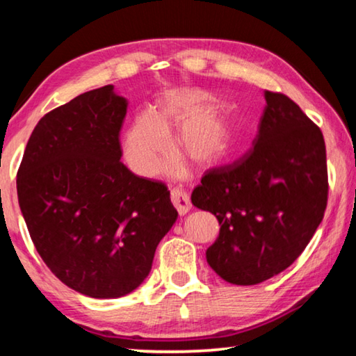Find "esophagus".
Segmentation results:
<instances>
[{"mask_svg":"<svg viewBox=\"0 0 356 356\" xmlns=\"http://www.w3.org/2000/svg\"><path fill=\"white\" fill-rule=\"evenodd\" d=\"M171 201L174 204V207L177 209L179 215H186L191 210L190 197L182 190H177V188L172 190L171 191Z\"/></svg>","mask_w":356,"mask_h":356,"instance_id":"obj_1","label":"esophagus"}]
</instances>
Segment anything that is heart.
I'll use <instances>...</instances> for the list:
<instances>
[{"label": "heart", "mask_w": 356, "mask_h": 356, "mask_svg": "<svg viewBox=\"0 0 356 356\" xmlns=\"http://www.w3.org/2000/svg\"><path fill=\"white\" fill-rule=\"evenodd\" d=\"M215 94L202 89L174 91L161 99L152 111L131 122L120 138V147L127 166L138 176L152 174L171 146L182 152L197 170H209L226 159L236 143V122L225 104H215ZM161 171L180 177L186 166L180 159L170 160Z\"/></svg>", "instance_id": "b5f03b06"}]
</instances>
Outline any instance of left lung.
Segmentation results:
<instances>
[{
  "instance_id": "left-lung-1",
  "label": "left lung",
  "mask_w": 356,
  "mask_h": 356,
  "mask_svg": "<svg viewBox=\"0 0 356 356\" xmlns=\"http://www.w3.org/2000/svg\"><path fill=\"white\" fill-rule=\"evenodd\" d=\"M267 105L248 154L215 168L191 193L213 213L220 236L206 251L210 267L237 286H254L292 265L321 225L328 196L321 129L284 94Z\"/></svg>"
}]
</instances>
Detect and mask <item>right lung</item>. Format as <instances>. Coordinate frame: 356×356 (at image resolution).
Instances as JSON below:
<instances>
[{"mask_svg":"<svg viewBox=\"0 0 356 356\" xmlns=\"http://www.w3.org/2000/svg\"><path fill=\"white\" fill-rule=\"evenodd\" d=\"M127 105L108 84L47 113L17 174L22 215L42 261L92 298L134 292L177 220L165 184L120 163Z\"/></svg>","mask_w":356,"mask_h":356,"instance_id":"right-lung-1","label":"right lung"}]
</instances>
